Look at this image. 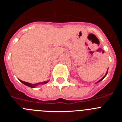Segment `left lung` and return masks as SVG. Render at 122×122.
I'll use <instances>...</instances> for the list:
<instances>
[{
	"mask_svg": "<svg viewBox=\"0 0 122 122\" xmlns=\"http://www.w3.org/2000/svg\"><path fill=\"white\" fill-rule=\"evenodd\" d=\"M107 71H108V70H107V71H106V74H105V75H104V76H103V77H102V78H101V79H100V80H99L98 81V82H96V84H97V83H98V82H100V81H102V80H103V79H104V77H105V76H106V75H107Z\"/></svg>",
	"mask_w": 122,
	"mask_h": 122,
	"instance_id": "8db88e82",
	"label": "left lung"
}]
</instances>
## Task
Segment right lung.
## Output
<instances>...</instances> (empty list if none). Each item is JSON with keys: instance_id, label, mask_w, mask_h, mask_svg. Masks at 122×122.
I'll return each mask as SVG.
<instances>
[{"instance_id": "1", "label": "right lung", "mask_w": 122, "mask_h": 122, "mask_svg": "<svg viewBox=\"0 0 122 122\" xmlns=\"http://www.w3.org/2000/svg\"><path fill=\"white\" fill-rule=\"evenodd\" d=\"M19 81L22 82V84H24V85L25 86H28V87H32V88H35V87H36L37 86L40 84H45L46 83H48L49 82V81H44V82H39V83H37V84H30V83H29V82H24V81H22L20 80L19 79Z\"/></svg>"}]
</instances>
